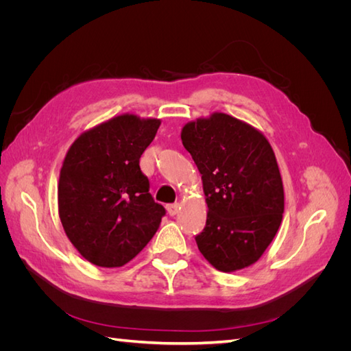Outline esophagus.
<instances>
[{"instance_id": "esophagus-1", "label": "esophagus", "mask_w": 351, "mask_h": 351, "mask_svg": "<svg viewBox=\"0 0 351 351\" xmlns=\"http://www.w3.org/2000/svg\"><path fill=\"white\" fill-rule=\"evenodd\" d=\"M167 212L171 217H174V215H177V212H178V205L177 204H169V205H167Z\"/></svg>"}]
</instances>
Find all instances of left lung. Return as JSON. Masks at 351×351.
<instances>
[{"label": "left lung", "instance_id": "8db88e82", "mask_svg": "<svg viewBox=\"0 0 351 351\" xmlns=\"http://www.w3.org/2000/svg\"><path fill=\"white\" fill-rule=\"evenodd\" d=\"M182 141L202 174L206 226L196 243L222 272L253 265L277 234L284 187L267 137L224 112L187 123Z\"/></svg>", "mask_w": 351, "mask_h": 351}]
</instances>
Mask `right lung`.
<instances>
[{
	"label": "right lung",
	"mask_w": 351,
	"mask_h": 351,
	"mask_svg": "<svg viewBox=\"0 0 351 351\" xmlns=\"http://www.w3.org/2000/svg\"><path fill=\"white\" fill-rule=\"evenodd\" d=\"M159 125L158 119L117 115L83 132L66 154L58 215L73 246L97 267L130 262L165 215L139 165Z\"/></svg>",
	"instance_id": "add662e5"
}]
</instances>
